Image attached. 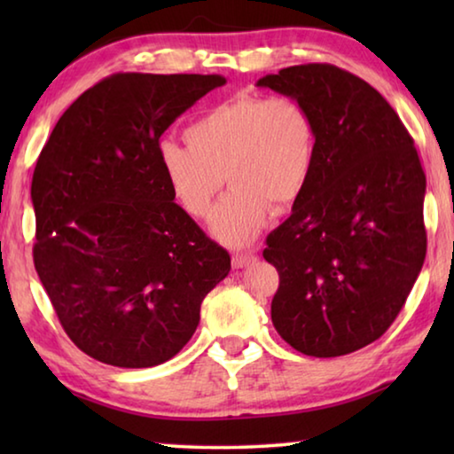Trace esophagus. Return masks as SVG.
<instances>
[{"mask_svg": "<svg viewBox=\"0 0 454 454\" xmlns=\"http://www.w3.org/2000/svg\"><path fill=\"white\" fill-rule=\"evenodd\" d=\"M256 260L254 252H236L232 256V266L234 268H246L248 264H252Z\"/></svg>", "mask_w": 454, "mask_h": 454, "instance_id": "1", "label": "esophagus"}]
</instances>
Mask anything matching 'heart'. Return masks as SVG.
I'll return each instance as SVG.
<instances>
[{
  "label": "heart",
  "instance_id": "1",
  "mask_svg": "<svg viewBox=\"0 0 454 454\" xmlns=\"http://www.w3.org/2000/svg\"><path fill=\"white\" fill-rule=\"evenodd\" d=\"M186 142L164 140L158 162L176 202L192 218H208L224 182L232 190L212 220L214 236L250 244L270 214L302 196L317 160V126L290 96L240 94L206 110L186 128Z\"/></svg>",
  "mask_w": 454,
  "mask_h": 454
}]
</instances>
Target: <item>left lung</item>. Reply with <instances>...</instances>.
<instances>
[{
	"instance_id": "8db88e82",
	"label": "left lung",
	"mask_w": 454,
	"mask_h": 454,
	"mask_svg": "<svg viewBox=\"0 0 454 454\" xmlns=\"http://www.w3.org/2000/svg\"><path fill=\"white\" fill-rule=\"evenodd\" d=\"M302 102L317 160L262 256L280 286L272 325L309 356L350 355L387 333L425 262L427 178L411 134L371 83L330 64L256 82Z\"/></svg>"
}]
</instances>
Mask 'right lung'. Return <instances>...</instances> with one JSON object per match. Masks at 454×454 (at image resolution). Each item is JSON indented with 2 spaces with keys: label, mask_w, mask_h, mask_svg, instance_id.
Segmentation results:
<instances>
[{
  "label": "right lung",
  "mask_w": 454,
  "mask_h": 454,
  "mask_svg": "<svg viewBox=\"0 0 454 454\" xmlns=\"http://www.w3.org/2000/svg\"><path fill=\"white\" fill-rule=\"evenodd\" d=\"M218 74H114L58 120L32 180L34 264L72 342L99 363L158 366L186 347L230 254L174 202L160 136Z\"/></svg>",
  "instance_id": "1"
}]
</instances>
